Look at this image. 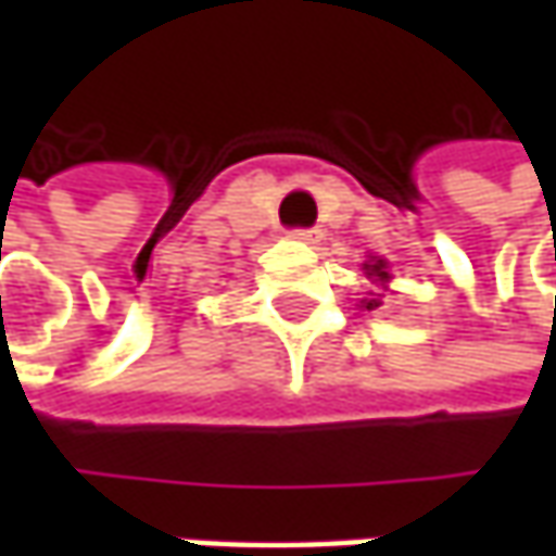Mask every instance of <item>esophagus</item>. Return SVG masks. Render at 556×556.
<instances>
[{"label":"esophagus","instance_id":"obj_1","mask_svg":"<svg viewBox=\"0 0 556 556\" xmlns=\"http://www.w3.org/2000/svg\"><path fill=\"white\" fill-rule=\"evenodd\" d=\"M290 238H296V241H303V244H318L321 228H293V231H290Z\"/></svg>","mask_w":556,"mask_h":556}]
</instances>
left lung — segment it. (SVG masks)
<instances>
[{
  "instance_id": "8db88e82",
  "label": "left lung",
  "mask_w": 556,
  "mask_h": 556,
  "mask_svg": "<svg viewBox=\"0 0 556 556\" xmlns=\"http://www.w3.org/2000/svg\"><path fill=\"white\" fill-rule=\"evenodd\" d=\"M365 268H368V275L377 278V281H387V278H390V275H387V266H383V260H377L374 266H365ZM365 306H368V309H377L380 303H377V300H365Z\"/></svg>"
}]
</instances>
